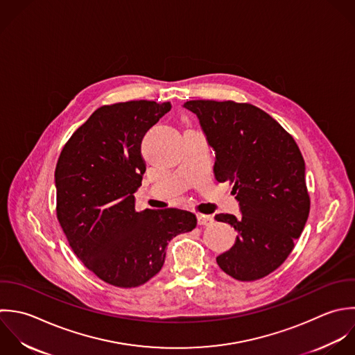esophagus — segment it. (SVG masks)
I'll list each match as a JSON object with an SVG mask.
<instances>
[{
	"mask_svg": "<svg viewBox=\"0 0 355 355\" xmlns=\"http://www.w3.org/2000/svg\"><path fill=\"white\" fill-rule=\"evenodd\" d=\"M213 221H214V220H213L211 216H199V217H198V224H199V225L207 227V225H210Z\"/></svg>",
	"mask_w": 355,
	"mask_h": 355,
	"instance_id": "1",
	"label": "esophagus"
}]
</instances>
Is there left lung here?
Returning a JSON list of instances; mask_svg holds the SVG:
<instances>
[{
  "label": "left lung",
  "mask_w": 355,
  "mask_h": 355,
  "mask_svg": "<svg viewBox=\"0 0 355 355\" xmlns=\"http://www.w3.org/2000/svg\"><path fill=\"white\" fill-rule=\"evenodd\" d=\"M216 152L214 175L231 181L241 217L217 214L238 231L235 245L217 257L236 281L261 279L292 253L310 213L306 164L293 137L268 113L235 101H187Z\"/></svg>",
  "instance_id": "obj_1"
}]
</instances>
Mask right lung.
Wrapping results in <instances>:
<instances>
[{"instance_id":"obj_1","label":"right lung","mask_w":355,"mask_h":355,"mask_svg":"<svg viewBox=\"0 0 355 355\" xmlns=\"http://www.w3.org/2000/svg\"><path fill=\"white\" fill-rule=\"evenodd\" d=\"M170 109L155 101L103 105L71 134L56 163V217L67 242L91 272L117 288L146 284L162 270L168 242L196 227L187 210H135L146 170L142 138Z\"/></svg>"}]
</instances>
